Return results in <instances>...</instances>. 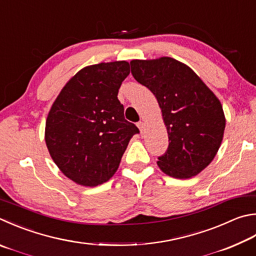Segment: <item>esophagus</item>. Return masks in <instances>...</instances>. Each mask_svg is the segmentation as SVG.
<instances>
[{
  "instance_id": "34e87169",
  "label": "esophagus",
  "mask_w": 256,
  "mask_h": 256,
  "mask_svg": "<svg viewBox=\"0 0 256 256\" xmlns=\"http://www.w3.org/2000/svg\"><path fill=\"white\" fill-rule=\"evenodd\" d=\"M138 128H140V131H141V133L144 131V128H146V124H144V122L143 120H140V122H138Z\"/></svg>"
}]
</instances>
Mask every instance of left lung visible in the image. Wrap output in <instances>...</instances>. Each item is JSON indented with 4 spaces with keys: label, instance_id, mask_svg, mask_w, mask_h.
Wrapping results in <instances>:
<instances>
[{
    "label": "left lung",
    "instance_id": "1",
    "mask_svg": "<svg viewBox=\"0 0 256 256\" xmlns=\"http://www.w3.org/2000/svg\"><path fill=\"white\" fill-rule=\"evenodd\" d=\"M131 72L159 103L169 146L158 158L164 174L179 179L198 174L215 158L224 136L220 102L192 69L174 58L132 60Z\"/></svg>",
    "mask_w": 256,
    "mask_h": 256
}]
</instances>
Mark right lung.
<instances>
[{"mask_svg": "<svg viewBox=\"0 0 256 256\" xmlns=\"http://www.w3.org/2000/svg\"><path fill=\"white\" fill-rule=\"evenodd\" d=\"M128 62H102L78 72L60 92L46 122L54 164L76 184L95 187L118 170L138 128L124 118L118 98Z\"/></svg>", "mask_w": 256, "mask_h": 256, "instance_id": "obj_1", "label": "right lung"}]
</instances>
